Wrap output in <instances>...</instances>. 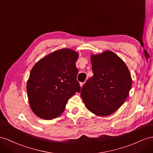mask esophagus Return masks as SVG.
I'll return each instance as SVG.
<instances>
[{"instance_id": "34e87169", "label": "esophagus", "mask_w": 153, "mask_h": 153, "mask_svg": "<svg viewBox=\"0 0 153 153\" xmlns=\"http://www.w3.org/2000/svg\"><path fill=\"white\" fill-rule=\"evenodd\" d=\"M85 82H83V83H80V86H81V87H83V85H84V84H85Z\"/></svg>"}]
</instances>
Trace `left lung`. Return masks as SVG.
Masks as SVG:
<instances>
[{
    "label": "left lung",
    "mask_w": 153,
    "mask_h": 153,
    "mask_svg": "<svg viewBox=\"0 0 153 153\" xmlns=\"http://www.w3.org/2000/svg\"><path fill=\"white\" fill-rule=\"evenodd\" d=\"M94 76L82 87L81 97L88 111L100 116L114 113L131 88V73L124 61L111 51L91 55Z\"/></svg>",
    "instance_id": "1"
}]
</instances>
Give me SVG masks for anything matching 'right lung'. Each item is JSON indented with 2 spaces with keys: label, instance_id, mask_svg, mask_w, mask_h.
<instances>
[{
  "label": "right lung",
  "instance_id": "add662e5",
  "mask_svg": "<svg viewBox=\"0 0 153 153\" xmlns=\"http://www.w3.org/2000/svg\"><path fill=\"white\" fill-rule=\"evenodd\" d=\"M79 53L71 49L54 51L31 70L26 90L31 108L38 117L52 120L64 111L68 100L81 87L76 62Z\"/></svg>",
  "mask_w": 153,
  "mask_h": 153
}]
</instances>
